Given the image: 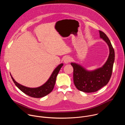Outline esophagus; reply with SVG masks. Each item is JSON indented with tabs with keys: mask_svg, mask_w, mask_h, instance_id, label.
<instances>
[{
	"mask_svg": "<svg viewBox=\"0 0 125 125\" xmlns=\"http://www.w3.org/2000/svg\"><path fill=\"white\" fill-rule=\"evenodd\" d=\"M72 60V58L70 57H66L65 58L64 60V62L65 64H68L69 62H70V61Z\"/></svg>",
	"mask_w": 125,
	"mask_h": 125,
	"instance_id": "esophagus-1",
	"label": "esophagus"
}]
</instances>
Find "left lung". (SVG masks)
<instances>
[{
  "label": "left lung",
  "instance_id": "obj_1",
  "mask_svg": "<svg viewBox=\"0 0 125 125\" xmlns=\"http://www.w3.org/2000/svg\"><path fill=\"white\" fill-rule=\"evenodd\" d=\"M100 38L107 44L109 54L107 60L101 67L94 70H87L82 65L72 62L74 69L73 80L78 90L84 93L97 92L109 82L112 75L115 60V52L107 36L99 31Z\"/></svg>",
  "mask_w": 125,
  "mask_h": 125
}]
</instances>
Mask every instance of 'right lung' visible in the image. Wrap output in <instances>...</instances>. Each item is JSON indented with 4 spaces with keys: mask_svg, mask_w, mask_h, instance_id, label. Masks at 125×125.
Returning <instances> with one entry per match:
<instances>
[{
    "mask_svg": "<svg viewBox=\"0 0 125 125\" xmlns=\"http://www.w3.org/2000/svg\"><path fill=\"white\" fill-rule=\"evenodd\" d=\"M63 64L61 63L53 71L48 80L42 85L37 87H29L17 83L11 75V78L15 84L20 90L26 94L34 98H41L44 97L50 93L54 87L57 76Z\"/></svg>",
    "mask_w": 125,
    "mask_h": 125,
    "instance_id": "add662e5",
    "label": "right lung"
}]
</instances>
